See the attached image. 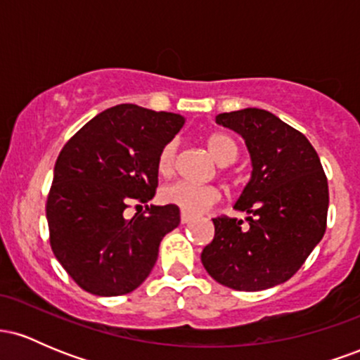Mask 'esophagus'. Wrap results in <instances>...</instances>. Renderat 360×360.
<instances>
[{
  "instance_id": "1",
  "label": "esophagus",
  "mask_w": 360,
  "mask_h": 360,
  "mask_svg": "<svg viewBox=\"0 0 360 360\" xmlns=\"http://www.w3.org/2000/svg\"><path fill=\"white\" fill-rule=\"evenodd\" d=\"M189 221H193V217H191V214H188V213H181V223H183V225H186V223H189Z\"/></svg>"
}]
</instances>
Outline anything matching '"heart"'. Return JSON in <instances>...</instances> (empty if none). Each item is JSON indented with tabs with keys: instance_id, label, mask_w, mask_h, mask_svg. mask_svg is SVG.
I'll return each mask as SVG.
<instances>
[{
	"instance_id": "obj_1",
	"label": "heart",
	"mask_w": 360,
	"mask_h": 360,
	"mask_svg": "<svg viewBox=\"0 0 360 360\" xmlns=\"http://www.w3.org/2000/svg\"><path fill=\"white\" fill-rule=\"evenodd\" d=\"M206 148L210 155L221 166L232 164L238 155L237 142L226 134H212L206 139ZM176 154L177 143L169 142L160 148L157 155V172L160 176L167 177L174 172L176 166ZM160 200L162 203L176 206L183 213L188 214H200L206 212L210 206L218 203L220 200V191L214 186H201L191 184L186 181H176V183L164 186L160 189Z\"/></svg>"
}]
</instances>
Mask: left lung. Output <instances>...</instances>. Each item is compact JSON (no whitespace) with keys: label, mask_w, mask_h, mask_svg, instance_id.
<instances>
[{"label":"left lung","mask_w":360,"mask_h":360,"mask_svg":"<svg viewBox=\"0 0 360 360\" xmlns=\"http://www.w3.org/2000/svg\"><path fill=\"white\" fill-rule=\"evenodd\" d=\"M214 122L240 134L252 176L233 208L247 223L213 218L214 238L201 252L208 274L237 291L286 283L323 237L328 183L320 157L296 128L266 110L220 113Z\"/></svg>","instance_id":"1"}]
</instances>
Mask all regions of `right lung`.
I'll return each mask as SVG.
<instances>
[{
	"instance_id": "1",
	"label": "right lung",
	"mask_w": 360,
	"mask_h": 360,
	"mask_svg": "<svg viewBox=\"0 0 360 360\" xmlns=\"http://www.w3.org/2000/svg\"><path fill=\"white\" fill-rule=\"evenodd\" d=\"M183 125L181 115L118 105L60 150L45 206L51 247L84 291L127 295L150 274L160 240L179 225V208L150 205L130 220L123 212L154 198L157 155Z\"/></svg>"
}]
</instances>
